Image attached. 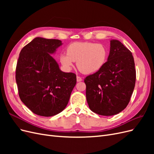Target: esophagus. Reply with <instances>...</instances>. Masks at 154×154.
<instances>
[{"label":"esophagus","instance_id":"34e87169","mask_svg":"<svg viewBox=\"0 0 154 154\" xmlns=\"http://www.w3.org/2000/svg\"><path fill=\"white\" fill-rule=\"evenodd\" d=\"M76 81H77L78 82H81V81H82V78L81 77H80V76H76Z\"/></svg>","mask_w":154,"mask_h":154}]
</instances>
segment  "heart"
<instances>
[{"instance_id": "1", "label": "heart", "mask_w": 154, "mask_h": 154, "mask_svg": "<svg viewBox=\"0 0 154 154\" xmlns=\"http://www.w3.org/2000/svg\"><path fill=\"white\" fill-rule=\"evenodd\" d=\"M67 53H62L59 60L63 67L71 70L74 62L83 73L94 74L103 67L108 58V49L103 44L89 42H76L67 48Z\"/></svg>"}]
</instances>
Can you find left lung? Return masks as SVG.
I'll return each mask as SVG.
<instances>
[{
    "label": "left lung",
    "mask_w": 154,
    "mask_h": 154,
    "mask_svg": "<svg viewBox=\"0 0 154 154\" xmlns=\"http://www.w3.org/2000/svg\"><path fill=\"white\" fill-rule=\"evenodd\" d=\"M107 62L84 80L90 109L105 116L116 115L128 105L136 83L132 53L118 40H110Z\"/></svg>",
    "instance_id": "8db88e82"
}]
</instances>
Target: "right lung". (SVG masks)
Masks as SVG:
<instances>
[{"label": "right lung", "instance_id": "right-lung-1", "mask_svg": "<svg viewBox=\"0 0 154 154\" xmlns=\"http://www.w3.org/2000/svg\"><path fill=\"white\" fill-rule=\"evenodd\" d=\"M61 40L36 37L21 50L16 68V82L21 101L32 112L45 117L66 108L76 83L72 72L62 71L51 54Z\"/></svg>", "mask_w": 154, "mask_h": 154}]
</instances>
